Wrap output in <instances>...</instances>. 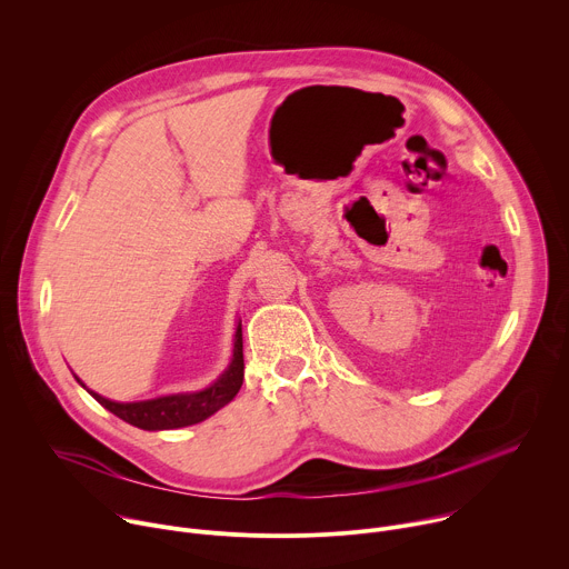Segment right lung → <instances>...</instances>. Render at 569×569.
<instances>
[{
    "label": "right lung",
    "instance_id": "1",
    "mask_svg": "<svg viewBox=\"0 0 569 569\" xmlns=\"http://www.w3.org/2000/svg\"><path fill=\"white\" fill-rule=\"evenodd\" d=\"M242 329L240 323L236 327L233 336V358L224 373L209 385L202 391H191V393H171V396H159L152 400H139V402H114L110 398H103L94 391H90L83 385L106 410H110L114 417L123 419L126 423L141 428V430H176V428H187L196 426L211 415H216L220 408L238 393L242 385Z\"/></svg>",
    "mask_w": 569,
    "mask_h": 569
}]
</instances>
